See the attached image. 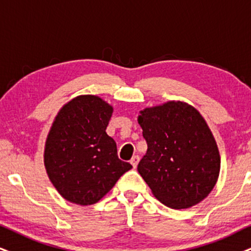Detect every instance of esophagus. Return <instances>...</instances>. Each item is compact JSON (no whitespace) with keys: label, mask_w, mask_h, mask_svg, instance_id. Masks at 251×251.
I'll return each mask as SVG.
<instances>
[{"label":"esophagus","mask_w":251,"mask_h":251,"mask_svg":"<svg viewBox=\"0 0 251 251\" xmlns=\"http://www.w3.org/2000/svg\"><path fill=\"white\" fill-rule=\"evenodd\" d=\"M139 161H140V157H139L138 155H134V156L132 157L131 164L133 166V168H136V166H138V163H139Z\"/></svg>","instance_id":"esophagus-1"}]
</instances>
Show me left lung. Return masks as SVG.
<instances>
[{
    "label": "left lung",
    "mask_w": 251,
    "mask_h": 251,
    "mask_svg": "<svg viewBox=\"0 0 251 251\" xmlns=\"http://www.w3.org/2000/svg\"><path fill=\"white\" fill-rule=\"evenodd\" d=\"M138 123L148 146L138 171L155 198L180 210L210 195L220 173V154L199 111L169 100L141 110Z\"/></svg>",
    "instance_id": "1"
}]
</instances>
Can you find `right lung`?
I'll return each instance as SVG.
<instances>
[{
    "instance_id": "add662e5",
    "label": "right lung",
    "mask_w": 251,
    "mask_h": 251,
    "mask_svg": "<svg viewBox=\"0 0 251 251\" xmlns=\"http://www.w3.org/2000/svg\"><path fill=\"white\" fill-rule=\"evenodd\" d=\"M113 107L94 95L66 103L47 134L44 164L61 197L93 205L115 186L132 166L119 160L117 145L105 129Z\"/></svg>"
}]
</instances>
